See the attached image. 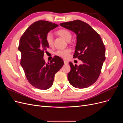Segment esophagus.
Segmentation results:
<instances>
[{"label": "esophagus", "instance_id": "esophagus-1", "mask_svg": "<svg viewBox=\"0 0 123 123\" xmlns=\"http://www.w3.org/2000/svg\"><path fill=\"white\" fill-rule=\"evenodd\" d=\"M64 62L65 65H68V61H67L66 60H64Z\"/></svg>", "mask_w": 123, "mask_h": 123}]
</instances>
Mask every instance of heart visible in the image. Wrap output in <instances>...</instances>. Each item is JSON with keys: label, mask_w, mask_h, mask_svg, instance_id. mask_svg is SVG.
Masks as SVG:
<instances>
[{"label": "heart", "mask_w": 123, "mask_h": 123, "mask_svg": "<svg viewBox=\"0 0 123 123\" xmlns=\"http://www.w3.org/2000/svg\"><path fill=\"white\" fill-rule=\"evenodd\" d=\"M56 34L63 38L67 42H70L72 38V34L68 30L65 29H62L58 30L56 32ZM46 41L48 44V46L51 47L53 46V38L52 35L51 33H48L46 36ZM71 50L70 49H67L64 50H59L56 52L55 54L58 56L62 57L63 58L67 59L69 56Z\"/></svg>", "instance_id": "b5f03b06"}]
</instances>
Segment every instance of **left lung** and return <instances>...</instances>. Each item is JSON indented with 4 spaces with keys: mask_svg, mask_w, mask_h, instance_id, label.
<instances>
[{
    "mask_svg": "<svg viewBox=\"0 0 123 123\" xmlns=\"http://www.w3.org/2000/svg\"><path fill=\"white\" fill-rule=\"evenodd\" d=\"M62 27L74 32L77 42L73 58L83 64L73 65L68 74L70 84L77 88H86L97 80L105 61V47L100 35L90 25L80 20L61 23Z\"/></svg>",
    "mask_w": 123,
    "mask_h": 123,
    "instance_id": "1",
    "label": "left lung"
}]
</instances>
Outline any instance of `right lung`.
<instances>
[{"label":"right lung","mask_w":123,"mask_h":123,"mask_svg":"<svg viewBox=\"0 0 123 123\" xmlns=\"http://www.w3.org/2000/svg\"><path fill=\"white\" fill-rule=\"evenodd\" d=\"M58 26L45 20L36 21L26 30L19 40L20 65L25 76L33 87L41 90H46L52 86L55 73L64 65V61L58 56H55L48 64L43 57L49 48L46 35Z\"/></svg>","instance_id":"1"}]
</instances>
